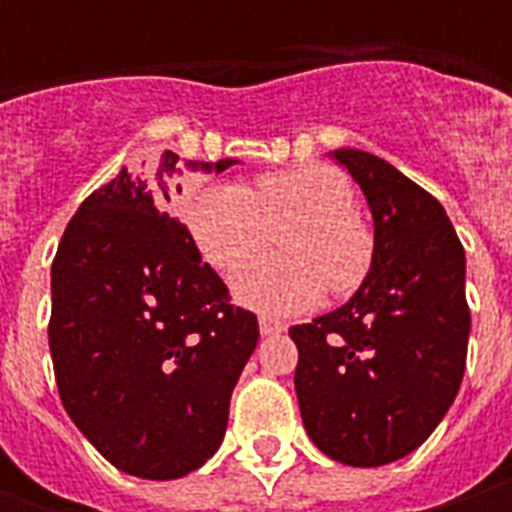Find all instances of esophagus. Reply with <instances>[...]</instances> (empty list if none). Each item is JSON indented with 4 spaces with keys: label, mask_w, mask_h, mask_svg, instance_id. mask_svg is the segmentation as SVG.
<instances>
[{
    "label": "esophagus",
    "mask_w": 512,
    "mask_h": 512,
    "mask_svg": "<svg viewBox=\"0 0 512 512\" xmlns=\"http://www.w3.org/2000/svg\"><path fill=\"white\" fill-rule=\"evenodd\" d=\"M282 330H285V325L276 322V319H267V316L259 319V333H262V336H273V333H282Z\"/></svg>",
    "instance_id": "1"
}]
</instances>
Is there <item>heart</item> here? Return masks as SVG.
Returning a JSON list of instances; mask_svg holds the SVG:
<instances>
[{"label":"heart","mask_w":512,"mask_h":512,"mask_svg":"<svg viewBox=\"0 0 512 512\" xmlns=\"http://www.w3.org/2000/svg\"><path fill=\"white\" fill-rule=\"evenodd\" d=\"M356 193L344 173L322 165L276 170L256 179L199 187L187 202V230L202 259L233 273L265 247L270 227H282L287 259L253 262L236 273L233 293L267 316H293L316 307L327 285L336 293L362 282L370 239L353 216Z\"/></svg>","instance_id":"b5f03b06"}]
</instances>
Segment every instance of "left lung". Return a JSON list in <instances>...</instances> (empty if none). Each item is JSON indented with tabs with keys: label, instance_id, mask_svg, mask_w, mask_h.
Wrapping results in <instances>:
<instances>
[{
	"label": "left lung",
	"instance_id": "1",
	"mask_svg": "<svg viewBox=\"0 0 512 512\" xmlns=\"http://www.w3.org/2000/svg\"><path fill=\"white\" fill-rule=\"evenodd\" d=\"M373 213V262L350 302L290 327L310 442L333 462L382 467L436 430L456 399L470 310L464 247L444 207L364 150L330 153Z\"/></svg>",
	"mask_w": 512,
	"mask_h": 512
}]
</instances>
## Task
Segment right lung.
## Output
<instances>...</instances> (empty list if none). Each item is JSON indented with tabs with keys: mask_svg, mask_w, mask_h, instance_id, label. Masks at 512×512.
<instances>
[{
	"mask_svg": "<svg viewBox=\"0 0 512 512\" xmlns=\"http://www.w3.org/2000/svg\"><path fill=\"white\" fill-rule=\"evenodd\" d=\"M179 156L153 179L122 168L65 227L50 267L59 399L113 467L182 479L219 450L230 393L259 342L190 230L168 213ZM236 159L187 162L222 173ZM182 193V187H176Z\"/></svg>",
	"mask_w": 512,
	"mask_h": 512,
	"instance_id": "1",
	"label": "right lung"
}]
</instances>
